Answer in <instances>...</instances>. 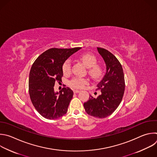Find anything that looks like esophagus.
<instances>
[{
  "label": "esophagus",
  "instance_id": "obj_1",
  "mask_svg": "<svg viewBox=\"0 0 157 157\" xmlns=\"http://www.w3.org/2000/svg\"><path fill=\"white\" fill-rule=\"evenodd\" d=\"M73 92H74L75 94H77V93H79L80 91L79 90H74Z\"/></svg>",
  "mask_w": 157,
  "mask_h": 157
}]
</instances>
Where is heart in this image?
<instances>
[{
	"instance_id": "1",
	"label": "heart",
	"mask_w": 157,
	"mask_h": 157,
	"mask_svg": "<svg viewBox=\"0 0 157 157\" xmlns=\"http://www.w3.org/2000/svg\"><path fill=\"white\" fill-rule=\"evenodd\" d=\"M79 59L87 68L88 73L94 79H99L103 75V69L101 65L97 63V57L90 53H84L79 57ZM71 62L68 59L63 64L62 70L64 74L67 75L71 72ZM88 83V79L79 77H75L70 81V85L76 89H81Z\"/></svg>"
}]
</instances>
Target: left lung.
Returning <instances> with one entry per match:
<instances>
[{"instance_id":"1","label":"left lung","mask_w":157,"mask_h":157,"mask_svg":"<svg viewBox=\"0 0 157 157\" xmlns=\"http://www.w3.org/2000/svg\"><path fill=\"white\" fill-rule=\"evenodd\" d=\"M98 53L105 62V76L97 84L96 90L101 94L97 98L90 95L84 103L86 113L94 117L104 118L111 115L120 104L125 89V81L122 66L109 50L97 47Z\"/></svg>"}]
</instances>
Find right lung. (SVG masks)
Segmentation results:
<instances>
[{
	"instance_id": "obj_1",
	"label": "right lung",
	"mask_w": 157,
	"mask_h": 157,
	"mask_svg": "<svg viewBox=\"0 0 157 157\" xmlns=\"http://www.w3.org/2000/svg\"><path fill=\"white\" fill-rule=\"evenodd\" d=\"M80 48H52L33 63L29 72V94L33 106L44 118L55 120L67 113L73 92L63 87L59 94L54 92V86L56 82L62 81L63 63Z\"/></svg>"
}]
</instances>
